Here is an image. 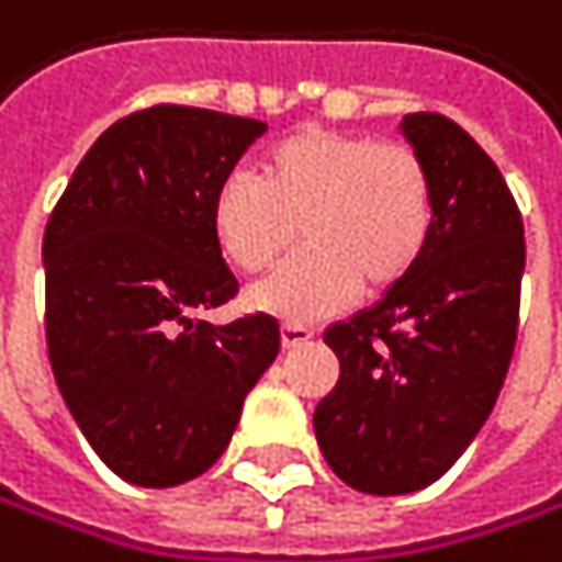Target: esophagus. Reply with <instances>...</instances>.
<instances>
[{"mask_svg": "<svg viewBox=\"0 0 562 562\" xmlns=\"http://www.w3.org/2000/svg\"><path fill=\"white\" fill-rule=\"evenodd\" d=\"M313 340V330L303 327V323H286L283 327V347H303Z\"/></svg>", "mask_w": 562, "mask_h": 562, "instance_id": "obj_1", "label": "esophagus"}]
</instances>
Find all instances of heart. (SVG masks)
Here are the masks:
<instances>
[{
    "label": "heart",
    "instance_id": "b5f03b06",
    "mask_svg": "<svg viewBox=\"0 0 562 562\" xmlns=\"http://www.w3.org/2000/svg\"><path fill=\"white\" fill-rule=\"evenodd\" d=\"M435 222V191L407 144L300 127L276 140L252 175H228L212 199V235L243 272H266L296 243L306 249L252 290V306L313 323L357 290L384 293L422 262Z\"/></svg>",
    "mask_w": 562,
    "mask_h": 562
}]
</instances>
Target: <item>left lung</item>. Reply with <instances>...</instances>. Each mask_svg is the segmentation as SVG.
<instances>
[{
	"label": "left lung",
	"instance_id": "obj_1",
	"mask_svg": "<svg viewBox=\"0 0 562 562\" xmlns=\"http://www.w3.org/2000/svg\"><path fill=\"white\" fill-rule=\"evenodd\" d=\"M435 191L422 262L323 334L340 360L316 404L327 465L367 495H407L462 459L503 391L526 269L522 218L485 150L441 114H404Z\"/></svg>",
	"mask_w": 562,
	"mask_h": 562
}]
</instances>
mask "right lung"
I'll return each mask as SVG.
<instances>
[{
  "mask_svg": "<svg viewBox=\"0 0 562 562\" xmlns=\"http://www.w3.org/2000/svg\"><path fill=\"white\" fill-rule=\"evenodd\" d=\"M262 121L161 103L106 127L43 235L56 387L100 462L171 488L228 448L279 353L266 313L202 319L239 293L212 235L215 188Z\"/></svg>",
  "mask_w": 562,
  "mask_h": 562,
  "instance_id": "add662e5",
  "label": "right lung"
}]
</instances>
